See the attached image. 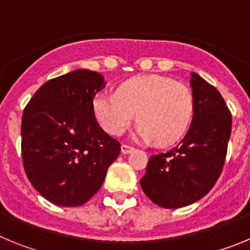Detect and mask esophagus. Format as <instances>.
Listing matches in <instances>:
<instances>
[{
    "mask_svg": "<svg viewBox=\"0 0 250 250\" xmlns=\"http://www.w3.org/2000/svg\"><path fill=\"white\" fill-rule=\"evenodd\" d=\"M134 147L132 146H130V145H126V144H123L121 145V152H123V154H129V152H131V151H134Z\"/></svg>",
    "mask_w": 250,
    "mask_h": 250,
    "instance_id": "obj_1",
    "label": "esophagus"
}]
</instances>
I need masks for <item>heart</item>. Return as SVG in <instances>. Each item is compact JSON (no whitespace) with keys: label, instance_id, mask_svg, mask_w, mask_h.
<instances>
[{"label":"heart","instance_id":"1","mask_svg":"<svg viewBox=\"0 0 250 250\" xmlns=\"http://www.w3.org/2000/svg\"><path fill=\"white\" fill-rule=\"evenodd\" d=\"M92 106L100 125L111 135L121 134L136 118L139 139L167 146L176 143L190 125L194 98L184 83L147 75L125 81L115 94L100 92Z\"/></svg>","mask_w":250,"mask_h":250}]
</instances>
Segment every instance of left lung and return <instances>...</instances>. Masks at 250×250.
<instances>
[{"instance_id": "left-lung-1", "label": "left lung", "mask_w": 250, "mask_h": 250, "mask_svg": "<svg viewBox=\"0 0 250 250\" xmlns=\"http://www.w3.org/2000/svg\"><path fill=\"white\" fill-rule=\"evenodd\" d=\"M194 118L178 146L150 156L141 189L161 208L178 209L210 191L224 167L231 112L220 92L193 72Z\"/></svg>"}]
</instances>
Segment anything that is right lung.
Instances as JSON below:
<instances>
[{"label": "right lung", "instance_id": "1", "mask_svg": "<svg viewBox=\"0 0 250 250\" xmlns=\"http://www.w3.org/2000/svg\"><path fill=\"white\" fill-rule=\"evenodd\" d=\"M104 76L76 70L43 83L26 105L21 154L31 184L48 202L79 207L98 193L121 144L95 118Z\"/></svg>", "mask_w": 250, "mask_h": 250}]
</instances>
